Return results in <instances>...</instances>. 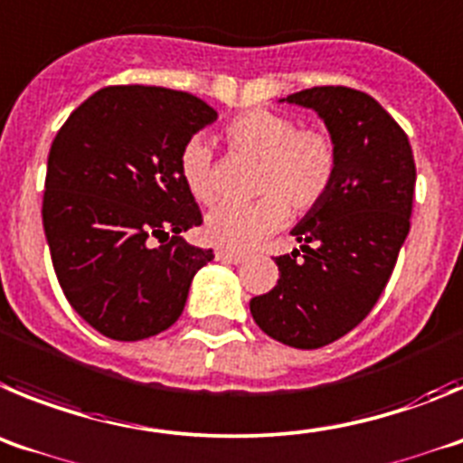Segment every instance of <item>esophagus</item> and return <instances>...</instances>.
Instances as JSON below:
<instances>
[{
  "mask_svg": "<svg viewBox=\"0 0 463 463\" xmlns=\"http://www.w3.org/2000/svg\"><path fill=\"white\" fill-rule=\"evenodd\" d=\"M214 258L222 262H231V265H240V262H244V253L226 251V249H219V251L214 253Z\"/></svg>",
  "mask_w": 463,
  "mask_h": 463,
  "instance_id": "34e87169",
  "label": "esophagus"
}]
</instances>
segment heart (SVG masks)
I'll return each mask as SVG.
<instances>
[{
    "label": "heart",
    "instance_id": "b5f03b06",
    "mask_svg": "<svg viewBox=\"0 0 463 463\" xmlns=\"http://www.w3.org/2000/svg\"><path fill=\"white\" fill-rule=\"evenodd\" d=\"M226 138L240 152L260 161L251 205H219L205 216L207 240L214 247L249 251L286 223L288 212L307 214L323 201L339 168L335 140L325 131L299 128L288 115L249 110L232 119ZM212 149L191 138L180 154V175L195 201H214Z\"/></svg>",
    "mask_w": 463,
    "mask_h": 463
}]
</instances>
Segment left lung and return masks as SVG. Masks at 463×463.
I'll use <instances>...</instances> for the list:
<instances>
[{"label": "left lung", "mask_w": 463, "mask_h": 463, "mask_svg": "<svg viewBox=\"0 0 463 463\" xmlns=\"http://www.w3.org/2000/svg\"><path fill=\"white\" fill-rule=\"evenodd\" d=\"M323 119L339 168L323 201L290 231L279 281L249 302L265 335L314 351L360 325L381 298L411 231L413 149L381 103L351 87H311L279 99Z\"/></svg>", "instance_id": "8db88e82"}]
</instances>
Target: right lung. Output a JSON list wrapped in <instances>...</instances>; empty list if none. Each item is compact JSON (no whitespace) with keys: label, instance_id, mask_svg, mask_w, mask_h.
Returning a JSON list of instances; mask_svg holds the SVG:
<instances>
[{"label":"right lung","instance_id":"add662e5","mask_svg":"<svg viewBox=\"0 0 463 463\" xmlns=\"http://www.w3.org/2000/svg\"><path fill=\"white\" fill-rule=\"evenodd\" d=\"M216 118L186 91L103 87L52 140L43 194L52 268L71 307L108 339L168 330L214 258L180 237L203 223L180 154Z\"/></svg>","mask_w":463,"mask_h":463}]
</instances>
